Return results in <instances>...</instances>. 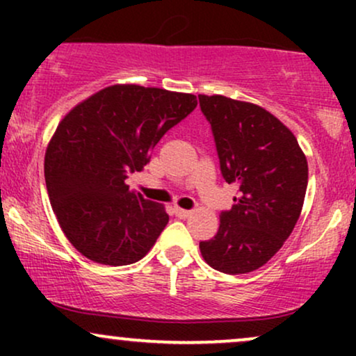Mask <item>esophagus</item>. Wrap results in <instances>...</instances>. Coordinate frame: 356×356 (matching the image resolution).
<instances>
[{"mask_svg":"<svg viewBox=\"0 0 356 356\" xmlns=\"http://www.w3.org/2000/svg\"><path fill=\"white\" fill-rule=\"evenodd\" d=\"M174 214L177 216V218H181V219H186V218H189V216L192 214V211L181 209V207H174Z\"/></svg>","mask_w":356,"mask_h":356,"instance_id":"34e87169","label":"esophagus"}]
</instances>
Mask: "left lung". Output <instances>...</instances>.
<instances>
[{"instance_id":"obj_1","label":"left lung","mask_w":356,"mask_h":356,"mask_svg":"<svg viewBox=\"0 0 356 356\" xmlns=\"http://www.w3.org/2000/svg\"><path fill=\"white\" fill-rule=\"evenodd\" d=\"M211 124L220 172L239 197L220 212L219 231L201 241L211 268L244 275L264 266L295 229L308 186V162L296 137L268 110L222 95H199Z\"/></svg>"}]
</instances>
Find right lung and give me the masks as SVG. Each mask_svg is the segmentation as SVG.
Instances as JSON below:
<instances>
[{"label":"right lung","mask_w":356,"mask_h":356,"mask_svg":"<svg viewBox=\"0 0 356 356\" xmlns=\"http://www.w3.org/2000/svg\"><path fill=\"white\" fill-rule=\"evenodd\" d=\"M195 105L192 93L112 85L61 118L44 154V182L76 251L107 266L137 263L150 251L169 214L130 191L127 179Z\"/></svg>","instance_id":"right-lung-1"}]
</instances>
